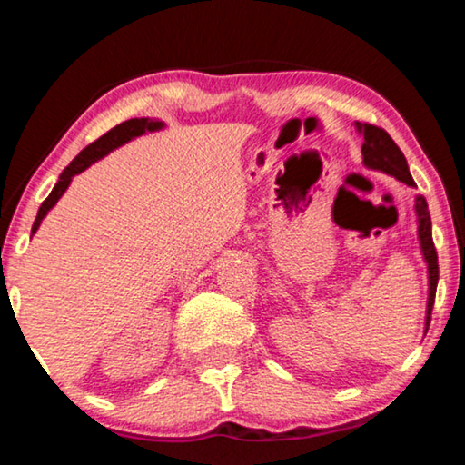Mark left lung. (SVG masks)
<instances>
[{
    "instance_id": "1",
    "label": "left lung",
    "mask_w": 465,
    "mask_h": 465,
    "mask_svg": "<svg viewBox=\"0 0 465 465\" xmlns=\"http://www.w3.org/2000/svg\"><path fill=\"white\" fill-rule=\"evenodd\" d=\"M357 129L363 133V147H361V153H363L365 166L381 170L385 174L398 178L400 183L408 186H414V180L411 176V170H408L406 157L400 152L388 131L381 127H375V124L369 123H357ZM416 213H419V238L422 246L424 261L429 264V305H427V330L430 324V312L432 305H435V293H437V281H439V262H437V250L435 243H432V232H430V215H429V204L424 201V196H416Z\"/></svg>"
}]
</instances>
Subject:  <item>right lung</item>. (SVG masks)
I'll use <instances>...</instances> for the list:
<instances>
[{
  "label": "right lung",
  "mask_w": 465,
  "mask_h": 465,
  "mask_svg": "<svg viewBox=\"0 0 465 465\" xmlns=\"http://www.w3.org/2000/svg\"><path fill=\"white\" fill-rule=\"evenodd\" d=\"M155 129H162V123L160 121H152V119H131V121H124L121 124H116V127L110 129L104 135L98 137L94 143H90L85 149H82L80 155L75 157V160L69 163V166L61 172V176L57 180V184L51 191V194L46 196L43 201L41 209H38V215L35 219V225H33V233L38 230V225H41L43 217L49 213L53 209V204L61 199V194L65 193V188L72 183V178L75 174H80L88 166H92L94 162L100 160L102 155H106L108 152H113L114 147H119L123 143H127L129 139L133 137H139L143 135L145 131H155Z\"/></svg>",
  "instance_id": "right-lung-1"
}]
</instances>
